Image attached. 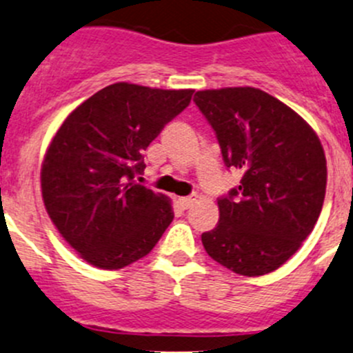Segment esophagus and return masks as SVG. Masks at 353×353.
Listing matches in <instances>:
<instances>
[{"label": "esophagus", "mask_w": 353, "mask_h": 353, "mask_svg": "<svg viewBox=\"0 0 353 353\" xmlns=\"http://www.w3.org/2000/svg\"><path fill=\"white\" fill-rule=\"evenodd\" d=\"M194 201H195L194 195H190V197H180L178 199V204H180L183 209H188L192 204H194Z\"/></svg>", "instance_id": "1"}]
</instances>
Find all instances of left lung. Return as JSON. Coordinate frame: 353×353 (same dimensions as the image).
I'll return each mask as SVG.
<instances>
[{
	"label": "left lung",
	"mask_w": 353,
	"mask_h": 353,
	"mask_svg": "<svg viewBox=\"0 0 353 353\" xmlns=\"http://www.w3.org/2000/svg\"><path fill=\"white\" fill-rule=\"evenodd\" d=\"M226 168L243 173L218 199L219 221L202 233L205 252L242 276L278 270L314 230L326 194V158L316 132L276 97L254 87L199 90Z\"/></svg>",
	"instance_id": "1"
}]
</instances>
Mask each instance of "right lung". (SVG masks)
I'll use <instances>...</instances> for the list:
<instances>
[{"mask_svg": "<svg viewBox=\"0 0 353 353\" xmlns=\"http://www.w3.org/2000/svg\"><path fill=\"white\" fill-rule=\"evenodd\" d=\"M192 94L118 82L83 101L58 128L41 168L43 201L63 239L92 266L135 263L173 221L170 199L134 178L144 173L148 145Z\"/></svg>", "mask_w": 353, "mask_h": 353, "instance_id": "1", "label": "right lung"}]
</instances>
